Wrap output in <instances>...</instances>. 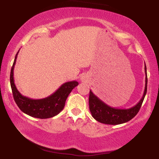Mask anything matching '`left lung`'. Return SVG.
Wrapping results in <instances>:
<instances>
[{
	"label": "left lung",
	"instance_id": "1",
	"mask_svg": "<svg viewBox=\"0 0 159 159\" xmlns=\"http://www.w3.org/2000/svg\"><path fill=\"white\" fill-rule=\"evenodd\" d=\"M145 85L143 95L140 101L134 106L129 108H116L106 104L101 99H99L92 91L90 90L89 96V108L91 114L95 120L106 125H116L127 122L134 118L138 114L142 106L143 100L145 98L147 93V70L145 64Z\"/></svg>",
	"mask_w": 159,
	"mask_h": 159
}]
</instances>
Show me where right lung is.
<instances>
[{
  "label": "right lung",
  "mask_w": 159,
  "mask_h": 159,
  "mask_svg": "<svg viewBox=\"0 0 159 159\" xmlns=\"http://www.w3.org/2000/svg\"><path fill=\"white\" fill-rule=\"evenodd\" d=\"M19 52V51L15 56L10 75L11 87L16 105L21 111L34 118L48 119L56 116L64 108L66 100L69 93L79 83L77 81L65 82L56 92L45 98L32 99L24 96L17 90L14 80V69Z\"/></svg>",
  "instance_id": "right-lung-1"
}]
</instances>
